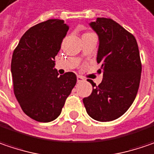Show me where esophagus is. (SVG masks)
<instances>
[{
	"mask_svg": "<svg viewBox=\"0 0 154 154\" xmlns=\"http://www.w3.org/2000/svg\"><path fill=\"white\" fill-rule=\"evenodd\" d=\"M84 81V78H83L82 76H80V75L77 76V82H78V83H80V82H81V81Z\"/></svg>",
	"mask_w": 154,
	"mask_h": 154,
	"instance_id": "esophagus-1",
	"label": "esophagus"
}]
</instances>
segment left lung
<instances>
[{
  "label": "left lung",
  "mask_w": 154,
  "mask_h": 154,
  "mask_svg": "<svg viewBox=\"0 0 154 154\" xmlns=\"http://www.w3.org/2000/svg\"><path fill=\"white\" fill-rule=\"evenodd\" d=\"M99 37L97 62L101 83L93 81V92L83 99L88 115L106 122L118 119L131 106L137 95L141 75V61L136 39L119 23L107 18H97L89 23Z\"/></svg>",
  "instance_id": "obj_1"
}]
</instances>
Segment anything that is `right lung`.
Returning <instances> with one entry per match:
<instances>
[{
    "instance_id": "obj_1",
    "label": "right lung",
    "mask_w": 154,
    "mask_h": 154,
    "mask_svg": "<svg viewBox=\"0 0 154 154\" xmlns=\"http://www.w3.org/2000/svg\"><path fill=\"white\" fill-rule=\"evenodd\" d=\"M67 30L62 20L41 22L22 35L13 53L14 95L23 112L39 122L57 118L77 81L73 72L59 75L54 68V58Z\"/></svg>"
}]
</instances>
